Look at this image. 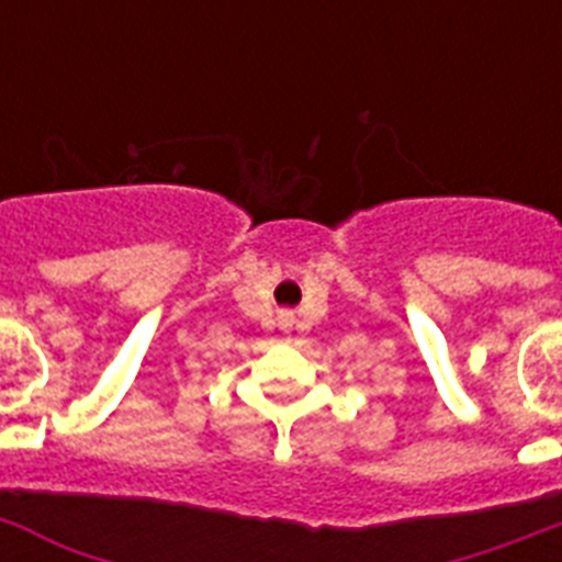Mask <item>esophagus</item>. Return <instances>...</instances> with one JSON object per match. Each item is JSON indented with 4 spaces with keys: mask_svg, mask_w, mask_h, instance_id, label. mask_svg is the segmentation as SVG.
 Here are the masks:
<instances>
[{
    "mask_svg": "<svg viewBox=\"0 0 562 562\" xmlns=\"http://www.w3.org/2000/svg\"><path fill=\"white\" fill-rule=\"evenodd\" d=\"M291 322V314H282V325H288Z\"/></svg>",
    "mask_w": 562,
    "mask_h": 562,
    "instance_id": "esophagus-1",
    "label": "esophagus"
}]
</instances>
